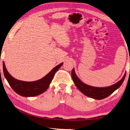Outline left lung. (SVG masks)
Here are the masks:
<instances>
[{"label": "left lung", "instance_id": "1", "mask_svg": "<svg viewBox=\"0 0 130 130\" xmlns=\"http://www.w3.org/2000/svg\"><path fill=\"white\" fill-rule=\"evenodd\" d=\"M125 74H126V73L124 74L120 80L112 85L106 87H95L86 84L83 81H81L75 74L74 68L71 71L72 79L77 88L87 96L97 100H101L106 98L118 89L124 80Z\"/></svg>", "mask_w": 130, "mask_h": 130}]
</instances>
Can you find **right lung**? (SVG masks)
<instances>
[{"instance_id":"right-lung-1","label":"right lung","mask_w":130,"mask_h":130,"mask_svg":"<svg viewBox=\"0 0 130 130\" xmlns=\"http://www.w3.org/2000/svg\"><path fill=\"white\" fill-rule=\"evenodd\" d=\"M63 64V63H61L54 67L42 78L31 82L18 80L12 77L7 71L5 62L3 63V69L6 79L14 91L22 96L32 97L41 94L47 90L52 81L55 73L60 68Z\"/></svg>"}]
</instances>
